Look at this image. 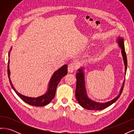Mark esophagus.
Masks as SVG:
<instances>
[{
  "instance_id": "34e87169",
  "label": "esophagus",
  "mask_w": 134,
  "mask_h": 134,
  "mask_svg": "<svg viewBox=\"0 0 134 134\" xmlns=\"http://www.w3.org/2000/svg\"><path fill=\"white\" fill-rule=\"evenodd\" d=\"M76 64L75 63H71L68 65V72H69V73H72V72H73L74 71V70L76 69Z\"/></svg>"
}]
</instances>
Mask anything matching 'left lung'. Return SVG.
<instances>
[{
    "mask_svg": "<svg viewBox=\"0 0 134 134\" xmlns=\"http://www.w3.org/2000/svg\"><path fill=\"white\" fill-rule=\"evenodd\" d=\"M116 42L118 44L119 47L121 49V54H122L125 65V74H126L127 70V61L126 54L125 50L124 38L119 36V37L116 40ZM84 69V68L83 67L80 68L78 69V72L76 74V86L75 90V98L81 106L84 108L89 109V110H102V109H103L111 106V104L115 103L119 98L123 90L125 80H124L122 87H121L120 89L119 94L113 99L109 100L106 102H98L91 99L87 94L86 84H85V73Z\"/></svg>",
    "mask_w": 134,
    "mask_h": 134,
    "instance_id": "left-lung-1",
    "label": "left lung"
}]
</instances>
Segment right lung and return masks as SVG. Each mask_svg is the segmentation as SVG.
I'll list each match as a JSON object with an SVG mask.
<instances>
[{
  "label": "right lung",
  "instance_id": "add662e5",
  "mask_svg": "<svg viewBox=\"0 0 134 134\" xmlns=\"http://www.w3.org/2000/svg\"><path fill=\"white\" fill-rule=\"evenodd\" d=\"M12 49V47H11L10 50L9 51L8 54L9 59L8 64V75L9 82L11 85L12 88H13V90L16 93V94H17L20 98L24 101V102L31 105V106L42 107L48 104L55 97L56 88H57L58 85L60 82L61 79H62L64 76H65L68 73L67 65H64L63 66H62L60 68H59L58 70L55 71L54 72L53 74L51 76V78L49 81V83H48L47 90L46 92V93H44L43 94L37 97H31L26 96L21 94V93H19L15 90L13 84H12V82L10 78V71L9 69V57L10 54V52L11 51Z\"/></svg>",
  "mask_w": 134,
  "mask_h": 134
}]
</instances>
